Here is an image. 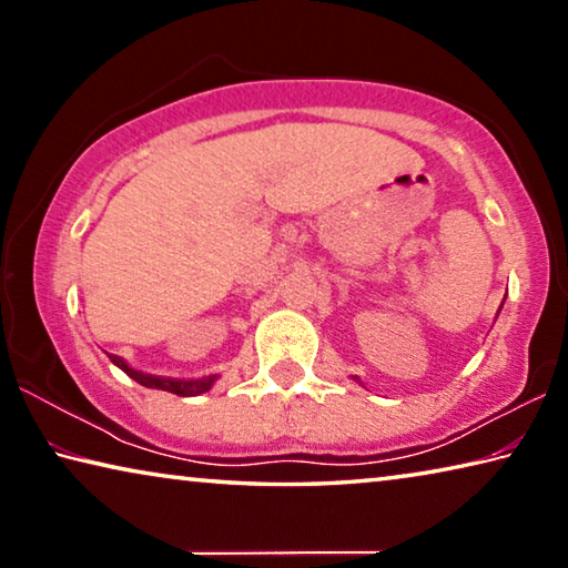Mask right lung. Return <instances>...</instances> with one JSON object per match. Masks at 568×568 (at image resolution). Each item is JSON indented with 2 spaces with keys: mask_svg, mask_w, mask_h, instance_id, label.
<instances>
[{
  "mask_svg": "<svg viewBox=\"0 0 568 568\" xmlns=\"http://www.w3.org/2000/svg\"><path fill=\"white\" fill-rule=\"evenodd\" d=\"M110 361L118 365V368H122L124 373L132 381H138L140 386L145 388H158V390H168V393H175V396H200V393L210 390V386H213L217 376H205V378H197V381H178V378H158V376H148V373H140V371H132L128 363H124L122 358H118V355H110Z\"/></svg>",
  "mask_w": 568,
  "mask_h": 568,
  "instance_id": "right-lung-1",
  "label": "right lung"
}]
</instances>
